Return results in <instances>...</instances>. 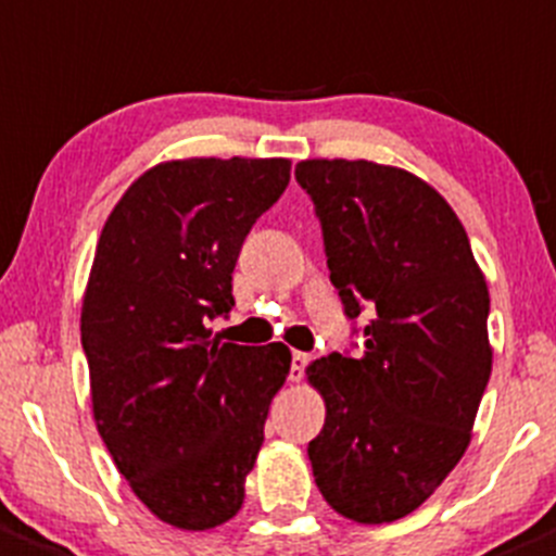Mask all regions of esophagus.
Instances as JSON below:
<instances>
[{
    "instance_id": "34e87169",
    "label": "esophagus",
    "mask_w": 556,
    "mask_h": 556,
    "mask_svg": "<svg viewBox=\"0 0 556 556\" xmlns=\"http://www.w3.org/2000/svg\"><path fill=\"white\" fill-rule=\"evenodd\" d=\"M307 365H309V354H304V351H293V356H290V381H302L304 367Z\"/></svg>"
}]
</instances>
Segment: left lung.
Masks as SVG:
<instances>
[{
    "label": "left lung",
    "mask_w": 556,
    "mask_h": 556,
    "mask_svg": "<svg viewBox=\"0 0 556 556\" xmlns=\"http://www.w3.org/2000/svg\"><path fill=\"white\" fill-rule=\"evenodd\" d=\"M295 178L315 202L345 315L370 309L362 356L307 367L326 403L307 447L315 482L351 521H397L471 442L494 359L489 285L450 202L414 173L307 159Z\"/></svg>",
    "instance_id": "8db88e82"
}]
</instances>
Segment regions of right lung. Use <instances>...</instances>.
Segmentation results:
<instances>
[{
    "mask_svg": "<svg viewBox=\"0 0 556 556\" xmlns=\"http://www.w3.org/2000/svg\"><path fill=\"white\" fill-rule=\"evenodd\" d=\"M290 180L288 159H175L112 207L81 302L92 417L114 466L164 523L230 521L290 372L282 342L211 340L232 268Z\"/></svg>",
    "mask_w": 556,
    "mask_h": 556,
    "instance_id": "right-lung-1",
    "label": "right lung"
}]
</instances>
